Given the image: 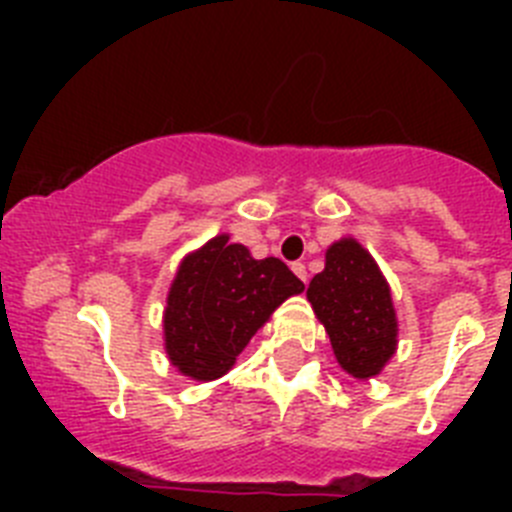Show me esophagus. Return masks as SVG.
<instances>
[{"label":"esophagus","instance_id":"34e87169","mask_svg":"<svg viewBox=\"0 0 512 512\" xmlns=\"http://www.w3.org/2000/svg\"><path fill=\"white\" fill-rule=\"evenodd\" d=\"M292 271H295V274L302 279V282H307V269H305V264H300V261H295V264H292Z\"/></svg>","mask_w":512,"mask_h":512}]
</instances>
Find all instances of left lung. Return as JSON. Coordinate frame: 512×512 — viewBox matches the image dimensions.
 Instances as JSON below:
<instances>
[{
    "label": "left lung",
    "mask_w": 512,
    "mask_h": 512,
    "mask_svg": "<svg viewBox=\"0 0 512 512\" xmlns=\"http://www.w3.org/2000/svg\"><path fill=\"white\" fill-rule=\"evenodd\" d=\"M307 300L348 374L364 379L382 372L397 346L395 307L382 271L354 238L328 248L325 269L312 277Z\"/></svg>",
    "instance_id": "left-lung-1"
}]
</instances>
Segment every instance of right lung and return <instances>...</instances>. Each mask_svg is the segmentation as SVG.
Listing matches in <instances>:
<instances>
[{
  "instance_id": "add662e5",
  "label": "right lung",
  "mask_w": 512,
  "mask_h": 512,
  "mask_svg": "<svg viewBox=\"0 0 512 512\" xmlns=\"http://www.w3.org/2000/svg\"><path fill=\"white\" fill-rule=\"evenodd\" d=\"M305 284L284 261H256L241 243L217 235L187 256L166 300V354L182 374L200 382L223 377L274 307Z\"/></svg>"
}]
</instances>
